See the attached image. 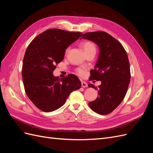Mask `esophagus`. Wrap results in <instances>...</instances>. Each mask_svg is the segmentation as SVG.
Wrapping results in <instances>:
<instances>
[{
  "label": "esophagus",
  "instance_id": "esophagus-1",
  "mask_svg": "<svg viewBox=\"0 0 153 153\" xmlns=\"http://www.w3.org/2000/svg\"><path fill=\"white\" fill-rule=\"evenodd\" d=\"M81 84H82V87H87V83H86L85 82L82 81Z\"/></svg>",
  "mask_w": 153,
  "mask_h": 153
}]
</instances>
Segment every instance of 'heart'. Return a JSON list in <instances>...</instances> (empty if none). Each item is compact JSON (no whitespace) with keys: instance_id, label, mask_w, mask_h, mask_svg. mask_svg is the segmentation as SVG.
<instances>
[{"instance_id":"1","label":"heart","mask_w":153,"mask_h":153,"mask_svg":"<svg viewBox=\"0 0 153 153\" xmlns=\"http://www.w3.org/2000/svg\"><path fill=\"white\" fill-rule=\"evenodd\" d=\"M81 47L84 50L85 53L87 52H89L90 51L92 50H96V47L94 45V43H92L91 41H84L81 43ZM69 50V48H68L66 51V53H68ZM85 69L82 68H78L76 69V72L78 74V75H80L81 76H84L85 75Z\"/></svg>"}]
</instances>
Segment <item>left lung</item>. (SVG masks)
I'll list each match as a JSON object with an SVG mask.
<instances>
[{"label":"left lung","instance_id":"1","mask_svg":"<svg viewBox=\"0 0 153 153\" xmlns=\"http://www.w3.org/2000/svg\"><path fill=\"white\" fill-rule=\"evenodd\" d=\"M82 38L93 41L100 48L90 78L101 81V84L98 89L91 84L88 85L98 91V98L89 102V106L97 114H108L122 102L128 91L131 78L128 55L123 45L105 32H87Z\"/></svg>","mask_w":153,"mask_h":153}]
</instances>
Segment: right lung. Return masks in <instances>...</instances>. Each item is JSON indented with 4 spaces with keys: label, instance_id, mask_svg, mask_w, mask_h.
Instances as JSON below:
<instances>
[{
    "label": "right lung",
    "instance_id": "right-lung-1",
    "mask_svg": "<svg viewBox=\"0 0 153 153\" xmlns=\"http://www.w3.org/2000/svg\"><path fill=\"white\" fill-rule=\"evenodd\" d=\"M82 35L48 29L32 40L26 50L22 70L25 91L33 104L45 112L61 107L71 92L81 87L76 75L69 74L60 79L53 71L63 60L66 48Z\"/></svg>",
    "mask_w": 153,
    "mask_h": 153
}]
</instances>
